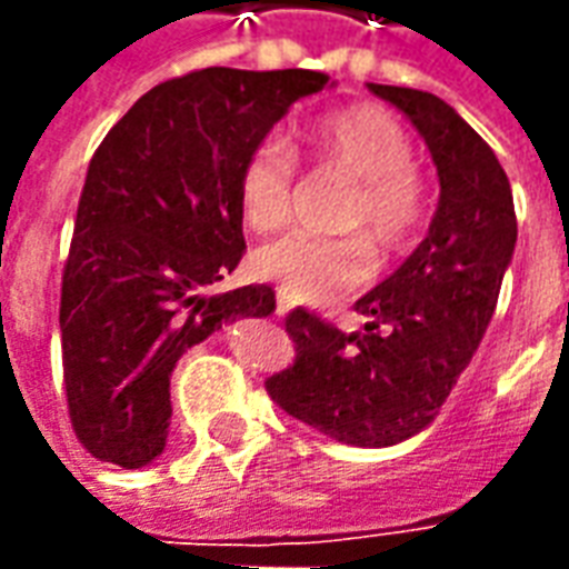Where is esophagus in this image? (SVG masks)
<instances>
[{"label":"esophagus","instance_id":"1","mask_svg":"<svg viewBox=\"0 0 569 569\" xmlns=\"http://www.w3.org/2000/svg\"><path fill=\"white\" fill-rule=\"evenodd\" d=\"M289 308H292V305H289V298H286L283 292H277V313L283 317V313H289Z\"/></svg>","mask_w":569,"mask_h":569}]
</instances>
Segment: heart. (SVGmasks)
<instances>
[{"instance_id":"heart-1","label":"heart","mask_w":569,"mask_h":569,"mask_svg":"<svg viewBox=\"0 0 569 569\" xmlns=\"http://www.w3.org/2000/svg\"><path fill=\"white\" fill-rule=\"evenodd\" d=\"M301 140L320 170L353 182V194L338 212V228L350 237L292 231L264 243L256 252V268L296 301H332L369 280L367 236L381 259H393L415 243L427 219V194L411 133L381 106L326 112L301 130ZM296 151L280 137L256 142L237 179L243 222L252 231L283 228L296 203Z\"/></svg>"}]
</instances>
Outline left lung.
<instances>
[{"mask_svg": "<svg viewBox=\"0 0 569 569\" xmlns=\"http://www.w3.org/2000/svg\"><path fill=\"white\" fill-rule=\"evenodd\" d=\"M406 112L439 170V207L420 247L357 301L366 332L296 308V362L264 381L286 415L359 448L427 429L497 310L518 240L512 186L497 154L436 93L369 84Z\"/></svg>", "mask_w": 569, "mask_h": 569, "instance_id": "1", "label": "left lung"}]
</instances>
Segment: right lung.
Here are the masks:
<instances>
[{"label":"right lung","instance_id":"right-lung-1","mask_svg":"<svg viewBox=\"0 0 569 569\" xmlns=\"http://www.w3.org/2000/svg\"><path fill=\"white\" fill-rule=\"evenodd\" d=\"M313 69L210 67L161 81L93 151L60 289L63 383L84 451L140 469L167 445L188 347L273 313L271 286L212 292L243 259L237 179Z\"/></svg>","mask_w":569,"mask_h":569}]
</instances>
